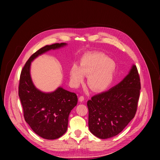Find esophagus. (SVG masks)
<instances>
[{"instance_id":"esophagus-1","label":"esophagus","mask_w":160,"mask_h":160,"mask_svg":"<svg viewBox=\"0 0 160 160\" xmlns=\"http://www.w3.org/2000/svg\"><path fill=\"white\" fill-rule=\"evenodd\" d=\"M78 99H79V101H80V102H83V101H84V99H85V98H84V96H80L79 97Z\"/></svg>"}]
</instances>
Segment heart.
I'll return each instance as SVG.
<instances>
[{
    "label": "heart",
    "mask_w": 160,
    "mask_h": 160,
    "mask_svg": "<svg viewBox=\"0 0 160 160\" xmlns=\"http://www.w3.org/2000/svg\"><path fill=\"white\" fill-rule=\"evenodd\" d=\"M116 70V64L103 54L92 52L85 54L80 60V68L73 65L70 71V79L75 85L88 76L87 83L93 90L103 91L111 84Z\"/></svg>",
    "instance_id": "heart-1"
}]
</instances>
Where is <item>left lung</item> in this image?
Segmentation results:
<instances>
[{
	"label": "left lung",
	"instance_id": "8db88e82",
	"mask_svg": "<svg viewBox=\"0 0 160 160\" xmlns=\"http://www.w3.org/2000/svg\"><path fill=\"white\" fill-rule=\"evenodd\" d=\"M141 88L138 68L133 65L118 85L91 98L87 104L90 132L102 139L120 133L135 115Z\"/></svg>",
	"mask_w": 160,
	"mask_h": 160
}]
</instances>
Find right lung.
I'll return each mask as SVG.
<instances>
[{
	"mask_svg": "<svg viewBox=\"0 0 160 160\" xmlns=\"http://www.w3.org/2000/svg\"><path fill=\"white\" fill-rule=\"evenodd\" d=\"M66 45V43H56L42 48L30 56L20 75L18 95L25 120L35 133L45 139H58L66 132L68 117L77 104L78 98L75 93L62 87L51 93L38 90L30 77V64L39 55Z\"/></svg>",
	"mask_w": 160,
	"mask_h": 160,
	"instance_id": "add662e5",
	"label": "right lung"
}]
</instances>
